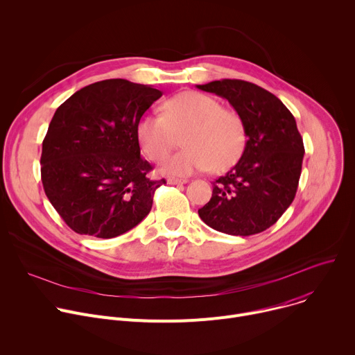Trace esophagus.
<instances>
[{
    "instance_id": "obj_1",
    "label": "esophagus",
    "mask_w": 355,
    "mask_h": 355,
    "mask_svg": "<svg viewBox=\"0 0 355 355\" xmlns=\"http://www.w3.org/2000/svg\"><path fill=\"white\" fill-rule=\"evenodd\" d=\"M168 184H173V185H180V184H187L188 180H178V178H168L167 180Z\"/></svg>"
}]
</instances>
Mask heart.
<instances>
[{
	"instance_id": "1",
	"label": "heart",
	"mask_w": 355,
	"mask_h": 355,
	"mask_svg": "<svg viewBox=\"0 0 355 355\" xmlns=\"http://www.w3.org/2000/svg\"><path fill=\"white\" fill-rule=\"evenodd\" d=\"M137 139L144 155L163 160L180 143L187 147L168 157L162 170L171 175H189L209 167L222 173L233 167L245 148L243 118L222 108L218 99L196 91L180 92L164 103V114L144 115L137 123Z\"/></svg>"
}]
</instances>
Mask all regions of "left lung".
<instances>
[{"label": "left lung", "mask_w": 355, "mask_h": 355, "mask_svg": "<svg viewBox=\"0 0 355 355\" xmlns=\"http://www.w3.org/2000/svg\"><path fill=\"white\" fill-rule=\"evenodd\" d=\"M196 87L226 98L247 133L243 156L212 182V198L198 211L199 218L232 236L261 233L296 195L305 147L295 118L279 98L248 81L225 78Z\"/></svg>", "instance_id": "obj_1"}]
</instances>
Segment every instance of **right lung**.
<instances>
[{
	"label": "right lung",
	"instance_id": "add662e5",
	"mask_svg": "<svg viewBox=\"0 0 355 355\" xmlns=\"http://www.w3.org/2000/svg\"><path fill=\"white\" fill-rule=\"evenodd\" d=\"M163 92L112 78L89 84L58 108L42 143L50 204L78 234L112 239L139 225L166 180L140 157L137 123Z\"/></svg>",
	"mask_w": 355,
	"mask_h": 355
}]
</instances>
